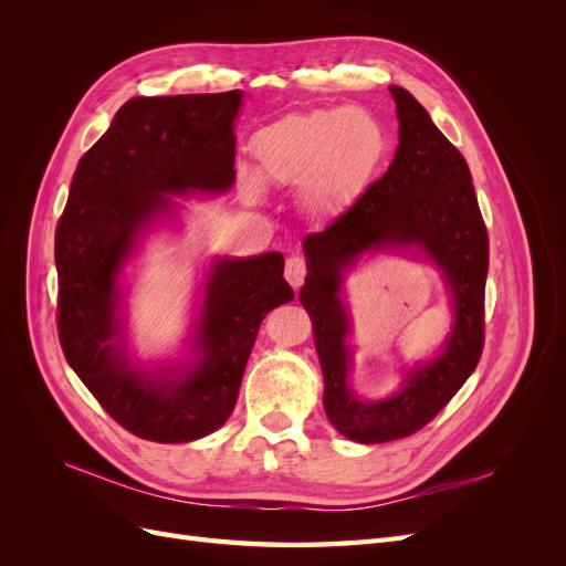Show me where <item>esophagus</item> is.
<instances>
[{
	"label": "esophagus",
	"mask_w": 566,
	"mask_h": 566,
	"mask_svg": "<svg viewBox=\"0 0 566 566\" xmlns=\"http://www.w3.org/2000/svg\"><path fill=\"white\" fill-rule=\"evenodd\" d=\"M285 279L287 283L293 287H300L306 279V260L304 256H290V260L285 262Z\"/></svg>",
	"instance_id": "obj_1"
}]
</instances>
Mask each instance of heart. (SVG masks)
<instances>
[{
	"instance_id": "heart-1",
	"label": "heart",
	"mask_w": 566,
	"mask_h": 566,
	"mask_svg": "<svg viewBox=\"0 0 566 566\" xmlns=\"http://www.w3.org/2000/svg\"><path fill=\"white\" fill-rule=\"evenodd\" d=\"M252 158L260 172L276 186H304L316 210L347 208L364 191L387 153V134L373 113L321 108L285 115L252 136ZM241 191L256 200L262 186L241 175Z\"/></svg>"
}]
</instances>
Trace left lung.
Instances as JSON below:
<instances>
[{"label": "left lung", "instance_id": "left-lung-1", "mask_svg": "<svg viewBox=\"0 0 566 566\" xmlns=\"http://www.w3.org/2000/svg\"><path fill=\"white\" fill-rule=\"evenodd\" d=\"M389 92L399 117V146L389 169L349 210L302 241L310 276L300 302L314 321L325 416L358 443L394 441L422 430L465 385L484 352L489 233L470 167L413 96L401 87ZM387 242H418L436 256L452 285L457 325L438 361L409 374L399 395L361 405L346 387L348 322L338 283L358 251Z\"/></svg>", "mask_w": 566, "mask_h": 566}]
</instances>
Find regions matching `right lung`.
I'll use <instances>...</instances> for the list:
<instances>
[{
    "label": "right lung",
    "mask_w": 566,
    "mask_h": 566,
    "mask_svg": "<svg viewBox=\"0 0 566 566\" xmlns=\"http://www.w3.org/2000/svg\"><path fill=\"white\" fill-rule=\"evenodd\" d=\"M241 92L136 96L84 153L56 227V325L65 361L127 432L193 441L227 422L264 316L295 297L283 254L214 264L202 300L198 364L179 380L134 370L115 345L117 273L165 193L227 191Z\"/></svg>",
    "instance_id": "add662e5"
}]
</instances>
